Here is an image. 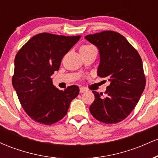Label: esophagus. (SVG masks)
Segmentation results:
<instances>
[{"instance_id": "obj_1", "label": "esophagus", "mask_w": 158, "mask_h": 158, "mask_svg": "<svg viewBox=\"0 0 158 158\" xmlns=\"http://www.w3.org/2000/svg\"><path fill=\"white\" fill-rule=\"evenodd\" d=\"M87 90L85 89V88H81L80 89H79V93L80 94H82V93H85V92H86Z\"/></svg>"}]
</instances>
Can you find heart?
Wrapping results in <instances>:
<instances>
[{
    "label": "heart",
    "mask_w": 158,
    "mask_h": 158,
    "mask_svg": "<svg viewBox=\"0 0 158 158\" xmlns=\"http://www.w3.org/2000/svg\"><path fill=\"white\" fill-rule=\"evenodd\" d=\"M94 46L91 44H85L83 45V46L81 47L80 50H91V49H94Z\"/></svg>",
    "instance_id": "obj_1"
}]
</instances>
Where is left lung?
<instances>
[{"label":"left lung","mask_w":158,"mask_h":158,"mask_svg":"<svg viewBox=\"0 0 158 158\" xmlns=\"http://www.w3.org/2000/svg\"><path fill=\"white\" fill-rule=\"evenodd\" d=\"M85 38L99 49L98 76L110 81L104 94L93 91L95 99L89 108L90 114L106 124L121 122L137 106L146 86L140 56L117 32L107 30Z\"/></svg>","instance_id":"1"}]
</instances>
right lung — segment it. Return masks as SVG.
<instances>
[{"label":"right lung","mask_w":158,"mask_h":158,"mask_svg":"<svg viewBox=\"0 0 158 158\" xmlns=\"http://www.w3.org/2000/svg\"><path fill=\"white\" fill-rule=\"evenodd\" d=\"M80 37L39 33L16 54L12 85L23 110L35 122L49 126L61 120L79 95L77 85L64 90L56 88L51 76Z\"/></svg>","instance_id":"add662e5"}]
</instances>
